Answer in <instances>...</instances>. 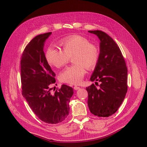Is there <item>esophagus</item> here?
Instances as JSON below:
<instances>
[{
    "instance_id": "obj_1",
    "label": "esophagus",
    "mask_w": 147,
    "mask_h": 147,
    "mask_svg": "<svg viewBox=\"0 0 147 147\" xmlns=\"http://www.w3.org/2000/svg\"><path fill=\"white\" fill-rule=\"evenodd\" d=\"M80 88L78 87V86H75L74 87V89L75 90H79Z\"/></svg>"
}]
</instances>
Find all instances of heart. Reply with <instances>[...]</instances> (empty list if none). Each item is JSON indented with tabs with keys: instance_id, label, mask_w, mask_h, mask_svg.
I'll return each instance as SVG.
<instances>
[{
	"instance_id": "b5f03b06",
	"label": "heart",
	"mask_w": 147,
	"mask_h": 147,
	"mask_svg": "<svg viewBox=\"0 0 147 147\" xmlns=\"http://www.w3.org/2000/svg\"><path fill=\"white\" fill-rule=\"evenodd\" d=\"M60 45L63 50L54 46L49 47L46 52V59L49 64L61 68L67 64L70 57L75 63L67 67L59 75L62 82L71 84L80 83L88 70L95 68L99 58V50L96 45L90 43L86 38L74 35L62 40Z\"/></svg>"
}]
</instances>
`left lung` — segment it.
<instances>
[{"instance_id": "obj_1", "label": "left lung", "mask_w": 147, "mask_h": 147, "mask_svg": "<svg viewBox=\"0 0 147 147\" xmlns=\"http://www.w3.org/2000/svg\"><path fill=\"white\" fill-rule=\"evenodd\" d=\"M100 40L98 63L90 78L101 82L86 88L90 112L99 117H108L117 112L127 91V69L119 48L108 34L101 30H89ZM97 83V82H95Z\"/></svg>"}]
</instances>
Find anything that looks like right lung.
<instances>
[{"label": "right lung", "mask_w": 147, "mask_h": 147, "mask_svg": "<svg viewBox=\"0 0 147 147\" xmlns=\"http://www.w3.org/2000/svg\"><path fill=\"white\" fill-rule=\"evenodd\" d=\"M51 34L37 35L26 47L21 59V80L22 94L33 112L43 122L56 124L69 115L74 90L63 84L58 91L51 92L56 74L48 63L43 48Z\"/></svg>", "instance_id": "1"}]
</instances>
